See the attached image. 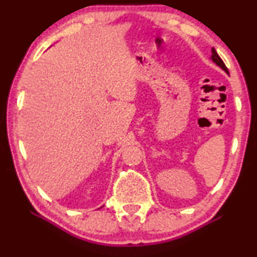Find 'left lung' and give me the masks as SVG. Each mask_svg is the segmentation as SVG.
<instances>
[{
    "label": "left lung",
    "mask_w": 257,
    "mask_h": 257,
    "mask_svg": "<svg viewBox=\"0 0 257 257\" xmlns=\"http://www.w3.org/2000/svg\"><path fill=\"white\" fill-rule=\"evenodd\" d=\"M211 60H213L214 63L217 65V66H220L221 69L223 70V71L228 73V70H227V67H226L225 63H223V61H222V59H221V58L219 57V54H217L216 51H215L214 48H211Z\"/></svg>",
    "instance_id": "8db88e82"
}]
</instances>
